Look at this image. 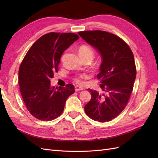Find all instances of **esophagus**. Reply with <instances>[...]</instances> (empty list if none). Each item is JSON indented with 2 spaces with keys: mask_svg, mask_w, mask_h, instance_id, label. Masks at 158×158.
Listing matches in <instances>:
<instances>
[{
  "mask_svg": "<svg viewBox=\"0 0 158 158\" xmlns=\"http://www.w3.org/2000/svg\"><path fill=\"white\" fill-rule=\"evenodd\" d=\"M75 91H80V90H83V88L81 86L77 85V86L75 87Z\"/></svg>",
  "mask_w": 158,
  "mask_h": 158,
  "instance_id": "obj_1",
  "label": "esophagus"
}]
</instances>
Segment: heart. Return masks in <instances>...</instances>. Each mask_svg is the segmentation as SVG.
<instances>
[{"label": "heart", "instance_id": "heart-1", "mask_svg": "<svg viewBox=\"0 0 158 158\" xmlns=\"http://www.w3.org/2000/svg\"><path fill=\"white\" fill-rule=\"evenodd\" d=\"M79 53L80 56H83V55H92L93 56V50L91 48H89V46L87 45H81L79 48ZM88 76L86 74H81V75H77L75 77L74 80L78 83H83V79L88 78Z\"/></svg>", "mask_w": 158, "mask_h": 158}]
</instances>
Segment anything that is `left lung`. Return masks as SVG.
<instances>
[{"instance_id":"obj_1","label":"left lung","mask_w":158,"mask_h":158,"mask_svg":"<svg viewBox=\"0 0 158 158\" xmlns=\"http://www.w3.org/2000/svg\"><path fill=\"white\" fill-rule=\"evenodd\" d=\"M78 34L102 58L97 77L105 93L88 89L92 98L85 105V112L95 121L109 122L125 109L132 92L136 75L133 53L126 42L112 33L89 31Z\"/></svg>"}]
</instances>
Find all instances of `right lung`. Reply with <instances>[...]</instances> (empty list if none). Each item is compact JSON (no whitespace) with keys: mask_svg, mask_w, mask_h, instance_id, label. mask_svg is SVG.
Wrapping results in <instances>:
<instances>
[{"mask_svg":"<svg viewBox=\"0 0 158 158\" xmlns=\"http://www.w3.org/2000/svg\"><path fill=\"white\" fill-rule=\"evenodd\" d=\"M79 39L75 33L49 32L36 41L26 53L19 69V90L30 113L42 121L59 117L66 99L75 92L72 84L66 88L51 86L50 79L58 72L60 58Z\"/></svg>","mask_w":158,"mask_h":158,"instance_id":"obj_1","label":"right lung"}]
</instances>
